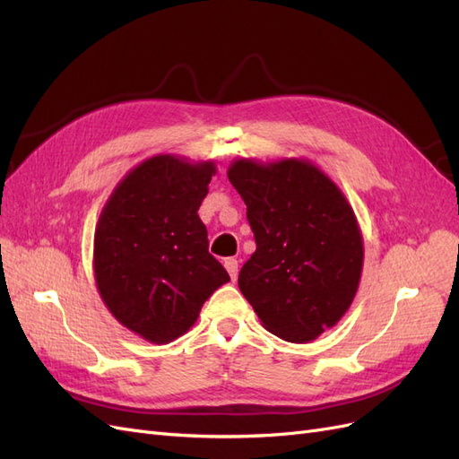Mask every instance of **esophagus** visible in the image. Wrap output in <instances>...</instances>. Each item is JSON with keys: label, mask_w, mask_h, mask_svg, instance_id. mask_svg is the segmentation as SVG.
Here are the masks:
<instances>
[{"label": "esophagus", "mask_w": 459, "mask_h": 459, "mask_svg": "<svg viewBox=\"0 0 459 459\" xmlns=\"http://www.w3.org/2000/svg\"><path fill=\"white\" fill-rule=\"evenodd\" d=\"M224 266H226V270H228L230 277H231V281H235V280H238V272H239V262H238V260H235V258H226V260H224Z\"/></svg>", "instance_id": "34e87169"}]
</instances>
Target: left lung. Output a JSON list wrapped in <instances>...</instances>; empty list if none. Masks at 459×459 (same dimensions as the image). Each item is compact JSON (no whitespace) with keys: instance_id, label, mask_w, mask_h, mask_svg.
I'll use <instances>...</instances> for the list:
<instances>
[{"instance_id":"left-lung-1","label":"left lung","mask_w":459,"mask_h":459,"mask_svg":"<svg viewBox=\"0 0 459 459\" xmlns=\"http://www.w3.org/2000/svg\"><path fill=\"white\" fill-rule=\"evenodd\" d=\"M228 178L256 241L239 272L241 293L273 335L314 341L349 310L362 275L364 241L352 206L308 160L239 159Z\"/></svg>"}]
</instances>
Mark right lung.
<instances>
[{
    "label": "right lung",
    "instance_id": "1",
    "mask_svg": "<svg viewBox=\"0 0 459 459\" xmlns=\"http://www.w3.org/2000/svg\"><path fill=\"white\" fill-rule=\"evenodd\" d=\"M214 174L212 160L151 157L124 176L97 221L93 270L100 295L124 327L149 342L184 335L204 300L230 281L208 253V233L197 214Z\"/></svg>",
    "mask_w": 459,
    "mask_h": 459
}]
</instances>
